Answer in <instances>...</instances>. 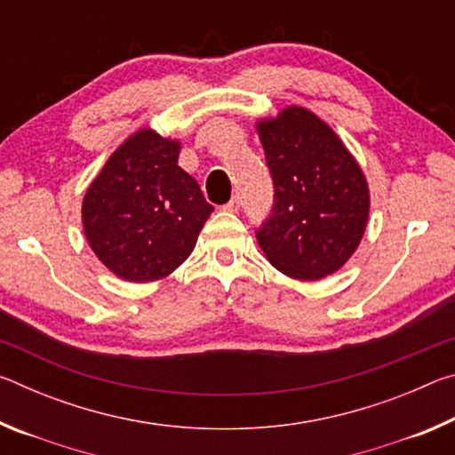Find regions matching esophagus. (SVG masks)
Returning <instances> with one entry per match:
<instances>
[{"instance_id": "esophagus-1", "label": "esophagus", "mask_w": 455, "mask_h": 455, "mask_svg": "<svg viewBox=\"0 0 455 455\" xmlns=\"http://www.w3.org/2000/svg\"><path fill=\"white\" fill-rule=\"evenodd\" d=\"M222 209L228 211V212H236L238 209H241V198H238V196H233V198L228 200V203H227L225 206H222Z\"/></svg>"}]
</instances>
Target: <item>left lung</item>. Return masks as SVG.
Returning <instances> with one entry per match:
<instances>
[{"mask_svg": "<svg viewBox=\"0 0 455 455\" xmlns=\"http://www.w3.org/2000/svg\"><path fill=\"white\" fill-rule=\"evenodd\" d=\"M255 128L275 184L273 214L257 230L260 249L291 279H325L365 235V174L335 130L303 106L259 118Z\"/></svg>", "mask_w": 455, "mask_h": 455, "instance_id": "obj_1", "label": "left lung"}]
</instances>
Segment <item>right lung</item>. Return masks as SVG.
<instances>
[{
    "instance_id": "1",
    "label": "right lung",
    "mask_w": 455,
    "mask_h": 455,
    "mask_svg": "<svg viewBox=\"0 0 455 455\" xmlns=\"http://www.w3.org/2000/svg\"><path fill=\"white\" fill-rule=\"evenodd\" d=\"M180 140L140 128L106 160L82 200V227L100 263L122 281L152 283L195 251L214 211L179 166Z\"/></svg>"
}]
</instances>
